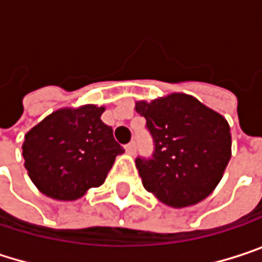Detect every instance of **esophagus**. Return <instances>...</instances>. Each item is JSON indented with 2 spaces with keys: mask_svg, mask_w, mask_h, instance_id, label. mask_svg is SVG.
<instances>
[{
  "mask_svg": "<svg viewBox=\"0 0 262 262\" xmlns=\"http://www.w3.org/2000/svg\"><path fill=\"white\" fill-rule=\"evenodd\" d=\"M124 148H126V151H127L129 155H135V153H136V142L132 141V142H129Z\"/></svg>",
  "mask_w": 262,
  "mask_h": 262,
  "instance_id": "34e87169",
  "label": "esophagus"
}]
</instances>
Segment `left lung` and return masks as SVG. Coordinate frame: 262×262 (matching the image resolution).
I'll return each instance as SVG.
<instances>
[{
  "label": "left lung",
  "mask_w": 262,
  "mask_h": 262,
  "mask_svg": "<svg viewBox=\"0 0 262 262\" xmlns=\"http://www.w3.org/2000/svg\"><path fill=\"white\" fill-rule=\"evenodd\" d=\"M155 150L135 164L148 192L173 208L206 199L223 178L231 159V129L215 111L186 94L138 101Z\"/></svg>",
  "instance_id": "1"
}]
</instances>
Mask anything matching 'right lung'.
<instances>
[{
  "label": "right lung",
  "instance_id": "right-lung-1",
  "mask_svg": "<svg viewBox=\"0 0 262 262\" xmlns=\"http://www.w3.org/2000/svg\"><path fill=\"white\" fill-rule=\"evenodd\" d=\"M104 107H65L27 132L26 170L37 189L56 200H77L106 181L123 147L101 121Z\"/></svg>",
  "mask_w": 262,
  "mask_h": 262
}]
</instances>
